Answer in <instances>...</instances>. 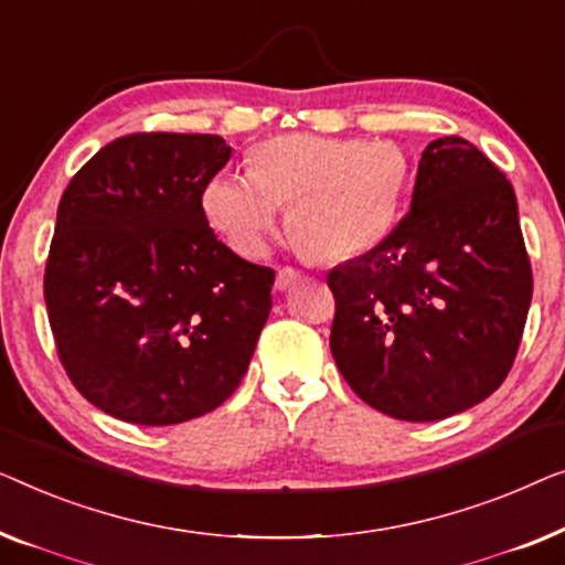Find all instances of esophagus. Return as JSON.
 <instances>
[{
	"instance_id": "obj_1",
	"label": "esophagus",
	"mask_w": 565,
	"mask_h": 565,
	"mask_svg": "<svg viewBox=\"0 0 565 565\" xmlns=\"http://www.w3.org/2000/svg\"><path fill=\"white\" fill-rule=\"evenodd\" d=\"M299 271L297 268H291V266H284V268H279V274H276V289L279 291H286L289 289V286L299 279Z\"/></svg>"
}]
</instances>
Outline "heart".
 <instances>
[{"mask_svg":"<svg viewBox=\"0 0 565 565\" xmlns=\"http://www.w3.org/2000/svg\"><path fill=\"white\" fill-rule=\"evenodd\" d=\"M250 173L206 181L202 210L241 256L264 253L286 204V227L322 258L373 248L394 227L409 179L396 142L291 132L253 150Z\"/></svg>","mask_w":565,"mask_h":565,"instance_id":"heart-1","label":"heart"}]
</instances>
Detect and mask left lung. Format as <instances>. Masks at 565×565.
<instances>
[{"instance_id": "obj_1", "label": "left lung", "mask_w": 565, "mask_h": 565, "mask_svg": "<svg viewBox=\"0 0 565 565\" xmlns=\"http://www.w3.org/2000/svg\"><path fill=\"white\" fill-rule=\"evenodd\" d=\"M328 286L332 359L365 404L407 423L473 407L510 373L532 299L512 184L468 140H433L409 212Z\"/></svg>"}]
</instances>
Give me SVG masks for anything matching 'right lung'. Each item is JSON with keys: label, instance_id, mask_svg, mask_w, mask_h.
<instances>
[{"label": "right lung", "instance_id": "add662e5", "mask_svg": "<svg viewBox=\"0 0 565 565\" xmlns=\"http://www.w3.org/2000/svg\"><path fill=\"white\" fill-rule=\"evenodd\" d=\"M220 135L135 132L61 196L45 307L71 384L132 425L202 417L235 392L271 312L274 268L217 241L202 192Z\"/></svg>", "mask_w": 565, "mask_h": 565}]
</instances>
